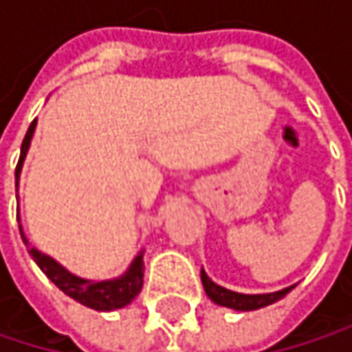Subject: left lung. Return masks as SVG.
<instances>
[{"instance_id": "8db88e82", "label": "left lung", "mask_w": 352, "mask_h": 352, "mask_svg": "<svg viewBox=\"0 0 352 352\" xmlns=\"http://www.w3.org/2000/svg\"><path fill=\"white\" fill-rule=\"evenodd\" d=\"M201 283H204V289L208 294L210 300H214L216 304L220 306H226V308H234V310H258V308H265L269 304H275L277 300L285 298L292 289V287H285L281 292H275V294H258V296H246V294H236V292H230L226 287H220L216 285L201 269Z\"/></svg>"}]
</instances>
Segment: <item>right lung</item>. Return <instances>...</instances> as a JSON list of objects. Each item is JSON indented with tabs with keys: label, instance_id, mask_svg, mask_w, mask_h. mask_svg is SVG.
<instances>
[{
	"label": "right lung",
	"instance_id": "1",
	"mask_svg": "<svg viewBox=\"0 0 352 352\" xmlns=\"http://www.w3.org/2000/svg\"><path fill=\"white\" fill-rule=\"evenodd\" d=\"M36 120L30 124L24 140H22V151H20V161L16 165V187H18V179H20V171H22V163H24V157L28 153V146H30V138L34 134ZM20 234H22V228H20ZM24 236V234H22ZM26 243V239H24ZM32 254V258L36 261V265L42 269V273L63 292L67 294L69 298H73L75 302L87 306V308H94V310H100V312H109V310H116V308H124L126 304H130L142 289V275H144V265H142V254H138L130 269L118 277V279H111V281H87V279H81V277H75L71 275L69 271H65L58 263H54L50 256L38 252L36 248L28 250Z\"/></svg>",
	"mask_w": 352,
	"mask_h": 352
}]
</instances>
